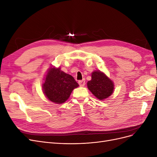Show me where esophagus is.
Returning <instances> with one entry per match:
<instances>
[{
  "mask_svg": "<svg viewBox=\"0 0 157 157\" xmlns=\"http://www.w3.org/2000/svg\"><path fill=\"white\" fill-rule=\"evenodd\" d=\"M78 84L80 85V86H84L85 85V80H79Z\"/></svg>",
  "mask_w": 157,
  "mask_h": 157,
  "instance_id": "1",
  "label": "esophagus"
}]
</instances>
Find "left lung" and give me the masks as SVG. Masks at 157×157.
I'll list each match as a JSON object with an SVG mask.
<instances>
[{"mask_svg":"<svg viewBox=\"0 0 157 157\" xmlns=\"http://www.w3.org/2000/svg\"><path fill=\"white\" fill-rule=\"evenodd\" d=\"M87 86L93 95L100 100L109 98L114 90L113 82L100 71H95L92 73V79L87 82Z\"/></svg>","mask_w":157,"mask_h":157,"instance_id":"1","label":"left lung"}]
</instances>
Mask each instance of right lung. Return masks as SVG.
Segmentation results:
<instances>
[{"mask_svg":"<svg viewBox=\"0 0 157 157\" xmlns=\"http://www.w3.org/2000/svg\"><path fill=\"white\" fill-rule=\"evenodd\" d=\"M78 86L72 76L64 73L60 67H51L42 84V90L50 101L59 104L67 101L73 90Z\"/></svg>","mask_w":157,"mask_h":157,"instance_id":"right-lung-1","label":"right lung"}]
</instances>
